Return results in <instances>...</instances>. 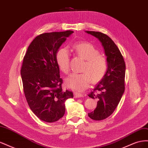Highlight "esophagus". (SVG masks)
I'll use <instances>...</instances> for the list:
<instances>
[{"mask_svg":"<svg viewBox=\"0 0 148 148\" xmlns=\"http://www.w3.org/2000/svg\"><path fill=\"white\" fill-rule=\"evenodd\" d=\"M83 95L81 93H79L78 92H74V97L75 98H79V97H83Z\"/></svg>","mask_w":148,"mask_h":148,"instance_id":"obj_1","label":"esophagus"}]
</instances>
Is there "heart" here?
<instances>
[{
    "label": "heart",
    "mask_w": 148,
    "mask_h": 148,
    "mask_svg": "<svg viewBox=\"0 0 148 148\" xmlns=\"http://www.w3.org/2000/svg\"><path fill=\"white\" fill-rule=\"evenodd\" d=\"M77 54L85 60L82 73H72L65 79L67 86L78 91H83L90 84L97 83L104 77L108 69L106 57L100 54L98 49L89 42H79L73 46ZM56 62L64 73L70 70V54L66 48H61L56 53Z\"/></svg>",
    "instance_id": "obj_1"
}]
</instances>
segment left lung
Here are the masks:
<instances>
[{
	"label": "left lung",
	"instance_id": "obj_1",
	"mask_svg": "<svg viewBox=\"0 0 148 148\" xmlns=\"http://www.w3.org/2000/svg\"><path fill=\"white\" fill-rule=\"evenodd\" d=\"M86 32L102 42L109 64L104 77L88 95L89 97L97 100L96 108L88 114L89 117L102 120L114 112L124 92L125 63L118 47L108 36L97 31Z\"/></svg>",
	"mask_w": 148,
	"mask_h": 148
}]
</instances>
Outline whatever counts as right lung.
Wrapping results in <instances>:
<instances>
[{
  "instance_id": "1",
  "label": "right lung",
  "mask_w": 148,
  "mask_h": 148,
  "mask_svg": "<svg viewBox=\"0 0 148 148\" xmlns=\"http://www.w3.org/2000/svg\"><path fill=\"white\" fill-rule=\"evenodd\" d=\"M73 31L38 35L28 46L23 58L21 75L23 91L33 112L44 122L52 123L63 117L65 101L73 92L64 91L56 62L58 49Z\"/></svg>"
}]
</instances>
